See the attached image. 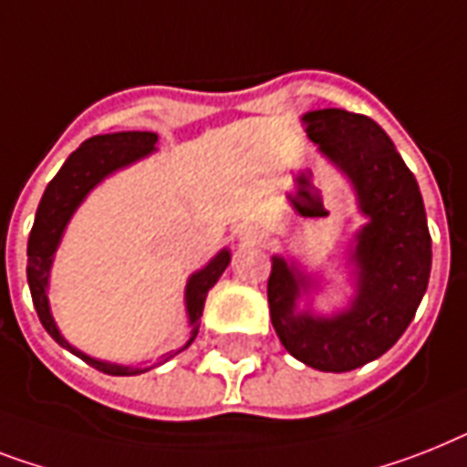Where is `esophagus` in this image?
I'll use <instances>...</instances> for the list:
<instances>
[{
	"instance_id": "1",
	"label": "esophagus",
	"mask_w": 467,
	"mask_h": 467,
	"mask_svg": "<svg viewBox=\"0 0 467 467\" xmlns=\"http://www.w3.org/2000/svg\"><path fill=\"white\" fill-rule=\"evenodd\" d=\"M244 240H246V242H252V244H256V242H261V234L256 233V230H246Z\"/></svg>"
}]
</instances>
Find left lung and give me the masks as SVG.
Masks as SVG:
<instances>
[{"label": "left lung", "mask_w": 467, "mask_h": 467, "mask_svg": "<svg viewBox=\"0 0 467 467\" xmlns=\"http://www.w3.org/2000/svg\"><path fill=\"white\" fill-rule=\"evenodd\" d=\"M319 143L352 180L369 223L359 233L358 297L333 319L295 314L305 278L273 256L268 306L280 343L295 359L319 371H350L381 358L410 326L430 283L431 237L420 187L386 131L348 109L302 117Z\"/></svg>", "instance_id": "8db88e82"}]
</instances>
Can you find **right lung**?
Returning a JSON list of instances; mask_svg holds the SVG:
<instances>
[{
    "label": "right lung",
    "instance_id": "obj_1",
    "mask_svg": "<svg viewBox=\"0 0 467 467\" xmlns=\"http://www.w3.org/2000/svg\"><path fill=\"white\" fill-rule=\"evenodd\" d=\"M158 141V136L150 134V131H117V134H100L93 136L88 141H83L81 146L76 148L74 153L67 158V162L62 165V170L55 174V180L49 182L47 189H45L43 199H40V206H37L36 223H33V230H30L28 237V285H30V297H33V305H36V312L40 317V324L45 326V331L52 336L59 345L69 348L76 358H81L83 362H88L90 367L105 371V374H112V377H129V374H141L146 369H131V367H117L108 365V362H98V359L83 355V352L74 350L67 340L59 336L55 321H52V314H49L47 306V295H45V285H47V273L49 264H52V254H55L57 244H59V237H62V230L67 225V221L71 218V213L76 211V206L81 203L83 196L88 194L90 189L96 187L98 182L109 174L112 170L124 168L129 162L139 161L146 153H150ZM230 264V252H221L211 264H208L203 271L194 273L189 278L187 285V312L189 321H192V338L184 348L194 343L196 333H199L201 326V312H203V302H206L208 290L215 285V280L221 278V273L225 271V266ZM182 348V350H184ZM180 352V350H177ZM177 352H170L162 358V362H168L172 355Z\"/></svg>",
    "mask_w": 467,
    "mask_h": 467
}]
</instances>
